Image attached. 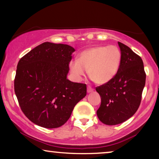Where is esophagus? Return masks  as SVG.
Wrapping results in <instances>:
<instances>
[{
  "mask_svg": "<svg viewBox=\"0 0 159 159\" xmlns=\"http://www.w3.org/2000/svg\"><path fill=\"white\" fill-rule=\"evenodd\" d=\"M93 90H94V89H93V88H91L90 86H88V89H87V91H88V93H92Z\"/></svg>",
  "mask_w": 159,
  "mask_h": 159,
  "instance_id": "1",
  "label": "esophagus"
}]
</instances>
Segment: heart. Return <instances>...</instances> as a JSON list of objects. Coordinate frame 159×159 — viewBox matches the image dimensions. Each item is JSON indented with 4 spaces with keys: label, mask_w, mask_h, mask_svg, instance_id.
<instances>
[{
    "label": "heart",
    "mask_w": 159,
    "mask_h": 159,
    "mask_svg": "<svg viewBox=\"0 0 159 159\" xmlns=\"http://www.w3.org/2000/svg\"><path fill=\"white\" fill-rule=\"evenodd\" d=\"M121 58L120 49L116 45H97L82 51L78 59L71 60L69 70L74 77L80 80L88 69L89 77L95 83L103 84L116 75Z\"/></svg>",
    "instance_id": "1"
}]
</instances>
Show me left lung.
Masks as SVG:
<instances>
[{
	"label": "left lung",
	"instance_id": "1",
	"mask_svg": "<svg viewBox=\"0 0 159 159\" xmlns=\"http://www.w3.org/2000/svg\"><path fill=\"white\" fill-rule=\"evenodd\" d=\"M118 44L122 56L119 71L110 82L96 88L101 98L97 116L106 125H119L135 114L146 78L140 56L123 43Z\"/></svg>",
	"mask_w": 159,
	"mask_h": 159
}]
</instances>
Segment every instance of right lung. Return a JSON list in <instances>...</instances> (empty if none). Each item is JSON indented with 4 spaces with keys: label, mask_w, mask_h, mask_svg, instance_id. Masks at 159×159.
<instances>
[{
    "label": "right lung",
    "mask_w": 159,
    "mask_h": 159,
    "mask_svg": "<svg viewBox=\"0 0 159 159\" xmlns=\"http://www.w3.org/2000/svg\"><path fill=\"white\" fill-rule=\"evenodd\" d=\"M75 51L70 45L45 42L19 60L15 94L22 112L35 125L48 129L61 127L85 97L86 84L66 79Z\"/></svg>",
    "instance_id": "add662e5"
}]
</instances>
